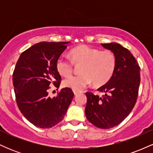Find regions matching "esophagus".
<instances>
[{
  "label": "esophagus",
  "mask_w": 153,
  "mask_h": 153,
  "mask_svg": "<svg viewBox=\"0 0 153 153\" xmlns=\"http://www.w3.org/2000/svg\"><path fill=\"white\" fill-rule=\"evenodd\" d=\"M73 93H74L75 95H78L79 93H80V91H76V90H73Z\"/></svg>",
  "instance_id": "34e87169"
}]
</instances>
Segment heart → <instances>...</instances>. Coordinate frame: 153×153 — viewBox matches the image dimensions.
<instances>
[{"mask_svg":"<svg viewBox=\"0 0 153 153\" xmlns=\"http://www.w3.org/2000/svg\"><path fill=\"white\" fill-rule=\"evenodd\" d=\"M71 59L59 57L56 61V69L62 76L73 73V65H82L81 74L70 76L63 80V85L73 90L80 91L91 82L101 86L108 82L117 68V57L111 50H101L86 45L73 49L70 52Z\"/></svg>","mask_w":153,"mask_h":153,"instance_id":"heart-1","label":"heart"}]
</instances>
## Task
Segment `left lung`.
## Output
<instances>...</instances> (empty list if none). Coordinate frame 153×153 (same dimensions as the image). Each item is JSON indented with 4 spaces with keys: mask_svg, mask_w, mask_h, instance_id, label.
<instances>
[{
    "mask_svg": "<svg viewBox=\"0 0 153 153\" xmlns=\"http://www.w3.org/2000/svg\"><path fill=\"white\" fill-rule=\"evenodd\" d=\"M114 53L117 68L113 77L98 88L104 93L100 97L86 92L85 117L101 129H110L122 123L134 108L140 83V68L130 51L119 44H101Z\"/></svg>",
    "mask_w": 153,
    "mask_h": 153,
    "instance_id": "1",
    "label": "left lung"
}]
</instances>
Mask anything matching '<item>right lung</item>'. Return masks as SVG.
I'll list each match as a JSON object with an SVG mask.
<instances>
[{
    "mask_svg": "<svg viewBox=\"0 0 153 153\" xmlns=\"http://www.w3.org/2000/svg\"><path fill=\"white\" fill-rule=\"evenodd\" d=\"M69 42L35 44L23 52L13 73L16 101L24 117L39 128H51L60 122L73 100L70 88H62L56 97L48 96L50 85L59 88L61 76L56 61Z\"/></svg>",
    "mask_w": 153,
    "mask_h": 153,
    "instance_id": "1",
    "label": "right lung"
}]
</instances>
